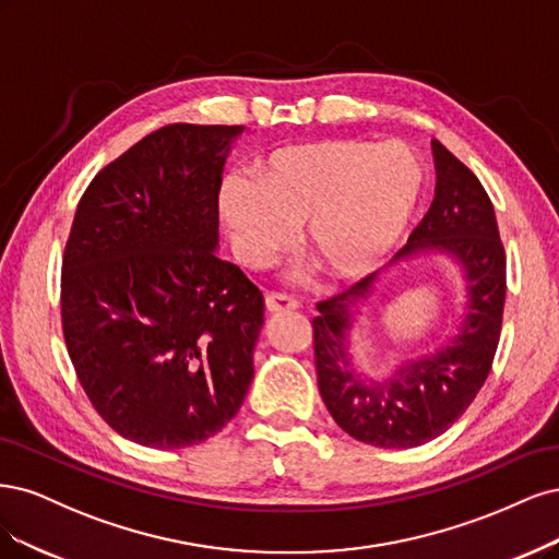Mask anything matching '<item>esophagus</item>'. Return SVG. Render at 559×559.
Wrapping results in <instances>:
<instances>
[{"instance_id":"esophagus-1","label":"esophagus","mask_w":559,"mask_h":559,"mask_svg":"<svg viewBox=\"0 0 559 559\" xmlns=\"http://www.w3.org/2000/svg\"><path fill=\"white\" fill-rule=\"evenodd\" d=\"M264 306L266 311L272 316H278V313H287V311H295L297 309V299L287 297V295H278V293H266L264 297Z\"/></svg>"}]
</instances>
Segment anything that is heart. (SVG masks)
<instances>
[{
	"mask_svg": "<svg viewBox=\"0 0 559 559\" xmlns=\"http://www.w3.org/2000/svg\"><path fill=\"white\" fill-rule=\"evenodd\" d=\"M425 190L420 157L402 143L357 139L285 143L255 165L253 183L229 176L218 213L248 266L290 241L332 278H357L397 243Z\"/></svg>",
	"mask_w": 559,
	"mask_h": 559,
	"instance_id": "heart-1",
	"label": "heart"
}]
</instances>
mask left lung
Returning <instances> with one entry per match:
<instances>
[{"instance_id":"left-lung-1","label":"left lung","mask_w":559,"mask_h":559,"mask_svg":"<svg viewBox=\"0 0 559 559\" xmlns=\"http://www.w3.org/2000/svg\"><path fill=\"white\" fill-rule=\"evenodd\" d=\"M435 202L400 255L441 253L464 281V316L457 332L431 353L404 359L385 378L353 362L359 306L373 290V274L350 290L318 304L313 348L318 388L336 425L378 448H416L441 437L469 408L492 369L499 344L507 255L488 192L469 167L435 141ZM397 255V258H400Z\"/></svg>"}]
</instances>
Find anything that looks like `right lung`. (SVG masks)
I'll return each instance as SVG.
<instances>
[{
  "mask_svg": "<svg viewBox=\"0 0 559 559\" xmlns=\"http://www.w3.org/2000/svg\"><path fill=\"white\" fill-rule=\"evenodd\" d=\"M243 124H167L81 197L62 260V330L99 416L139 445L211 439L253 383L264 297L215 255L218 192Z\"/></svg>",
  "mask_w": 559,
  "mask_h": 559,
  "instance_id": "right-lung-1",
  "label": "right lung"
}]
</instances>
